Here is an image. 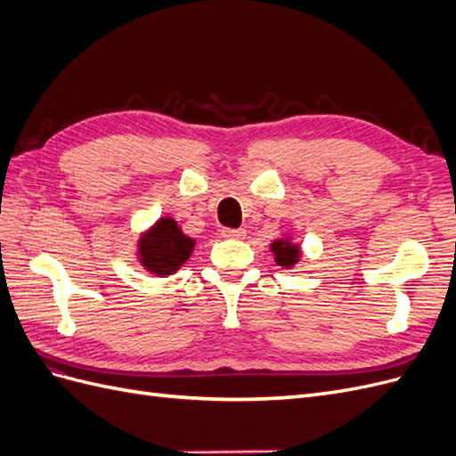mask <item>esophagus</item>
I'll return each mask as SVG.
<instances>
[{
  "instance_id": "1",
  "label": "esophagus",
  "mask_w": 456,
  "mask_h": 456,
  "mask_svg": "<svg viewBox=\"0 0 456 456\" xmlns=\"http://www.w3.org/2000/svg\"><path fill=\"white\" fill-rule=\"evenodd\" d=\"M220 236L226 240H243L245 230L243 228H223L220 230Z\"/></svg>"
}]
</instances>
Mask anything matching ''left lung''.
<instances>
[{"instance_id":"left-lung-1","label":"left lung","mask_w":456,"mask_h":456,"mask_svg":"<svg viewBox=\"0 0 456 456\" xmlns=\"http://www.w3.org/2000/svg\"><path fill=\"white\" fill-rule=\"evenodd\" d=\"M270 251L273 253L275 265L287 270H293L298 265V260L302 258L300 243L293 241V236H283V238L273 240L270 243Z\"/></svg>"}]
</instances>
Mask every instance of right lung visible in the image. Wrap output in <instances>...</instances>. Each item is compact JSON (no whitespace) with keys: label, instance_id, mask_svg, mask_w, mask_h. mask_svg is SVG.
Here are the masks:
<instances>
[{"label":"right lung","instance_id":"right-lung-1","mask_svg":"<svg viewBox=\"0 0 456 456\" xmlns=\"http://www.w3.org/2000/svg\"><path fill=\"white\" fill-rule=\"evenodd\" d=\"M194 247L196 240L186 236L173 216H161L139 236L136 262L146 272L165 278L181 270Z\"/></svg>","mask_w":456,"mask_h":456}]
</instances>
